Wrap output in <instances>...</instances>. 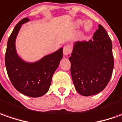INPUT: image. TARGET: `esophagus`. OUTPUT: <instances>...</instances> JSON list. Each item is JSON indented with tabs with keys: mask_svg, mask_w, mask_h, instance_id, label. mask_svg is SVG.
<instances>
[{
	"mask_svg": "<svg viewBox=\"0 0 122 122\" xmlns=\"http://www.w3.org/2000/svg\"><path fill=\"white\" fill-rule=\"evenodd\" d=\"M72 52V46L70 44H67L65 45V46L63 47V54L65 55H68L69 54H71V53Z\"/></svg>",
	"mask_w": 122,
	"mask_h": 122,
	"instance_id": "34e87169",
	"label": "esophagus"
}]
</instances>
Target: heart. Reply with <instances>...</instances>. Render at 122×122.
I'll use <instances>...</instances> for the list:
<instances>
[{
	"instance_id": "obj_1",
	"label": "heart",
	"mask_w": 122,
	"mask_h": 122,
	"mask_svg": "<svg viewBox=\"0 0 122 122\" xmlns=\"http://www.w3.org/2000/svg\"><path fill=\"white\" fill-rule=\"evenodd\" d=\"M84 23V21H82V20H78L77 21H76V25L77 26H81L82 24ZM92 22L90 21H87L85 24H84V29L86 30V31H89L91 29H92Z\"/></svg>"
}]
</instances>
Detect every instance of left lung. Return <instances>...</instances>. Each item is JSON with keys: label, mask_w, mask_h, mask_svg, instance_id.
I'll list each match as a JSON object with an SVG mask.
<instances>
[{"label": "left lung", "mask_w": 122, "mask_h": 122, "mask_svg": "<svg viewBox=\"0 0 122 122\" xmlns=\"http://www.w3.org/2000/svg\"><path fill=\"white\" fill-rule=\"evenodd\" d=\"M69 59L78 93L91 96L101 92L111 79L114 65L112 42L105 28L99 24L92 40L76 42Z\"/></svg>", "instance_id": "left-lung-1"}]
</instances>
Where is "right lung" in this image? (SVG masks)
Segmentation results:
<instances>
[{"instance_id": "1", "label": "right lung", "mask_w": 122, "mask_h": 122, "mask_svg": "<svg viewBox=\"0 0 122 122\" xmlns=\"http://www.w3.org/2000/svg\"><path fill=\"white\" fill-rule=\"evenodd\" d=\"M29 20L21 19L9 36L5 65L8 76L16 90L30 97H39L48 92L53 74L63 57V48L33 63L23 61L16 53L15 39L21 25Z\"/></svg>"}]
</instances>
